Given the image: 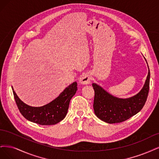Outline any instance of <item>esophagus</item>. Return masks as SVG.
Returning a JSON list of instances; mask_svg holds the SVG:
<instances>
[{
	"instance_id": "34e87169",
	"label": "esophagus",
	"mask_w": 159,
	"mask_h": 159,
	"mask_svg": "<svg viewBox=\"0 0 159 159\" xmlns=\"http://www.w3.org/2000/svg\"><path fill=\"white\" fill-rule=\"evenodd\" d=\"M91 76L89 73H84L80 76V83L82 84H89L91 82Z\"/></svg>"
}]
</instances>
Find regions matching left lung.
I'll return each mask as SVG.
<instances>
[{
    "label": "left lung",
    "mask_w": 159,
    "mask_h": 159,
    "mask_svg": "<svg viewBox=\"0 0 159 159\" xmlns=\"http://www.w3.org/2000/svg\"><path fill=\"white\" fill-rule=\"evenodd\" d=\"M150 70L144 86L139 93L129 98L121 99L107 93L102 87L93 84L94 90L93 107L96 116L108 124L124 121L134 116L144 106L149 90Z\"/></svg>",
    "instance_id": "left-lung-1"
}]
</instances>
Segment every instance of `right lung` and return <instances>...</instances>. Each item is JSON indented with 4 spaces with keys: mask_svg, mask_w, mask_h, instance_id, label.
I'll use <instances>...</instances> for the list:
<instances>
[{
    "mask_svg": "<svg viewBox=\"0 0 159 159\" xmlns=\"http://www.w3.org/2000/svg\"><path fill=\"white\" fill-rule=\"evenodd\" d=\"M15 102L21 114L25 119L42 125H55L63 120L67 113L70 99L77 90L75 82L61 93L57 98L42 107H32L20 100L13 88Z\"/></svg>",
    "mask_w": 159,
    "mask_h": 159,
    "instance_id": "add662e5",
    "label": "right lung"
}]
</instances>
